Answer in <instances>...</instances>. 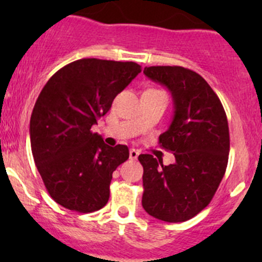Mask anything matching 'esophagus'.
<instances>
[{"mask_svg":"<svg viewBox=\"0 0 262 262\" xmlns=\"http://www.w3.org/2000/svg\"><path fill=\"white\" fill-rule=\"evenodd\" d=\"M138 156H139V152L137 149L129 150V158H130V160H137V158H138Z\"/></svg>","mask_w":262,"mask_h":262,"instance_id":"34e87169","label":"esophagus"}]
</instances>
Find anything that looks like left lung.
I'll list each match as a JSON object with an SVG mask.
<instances>
[{
  "instance_id": "left-lung-1",
  "label": "left lung",
  "mask_w": 262,
  "mask_h": 262,
  "mask_svg": "<svg viewBox=\"0 0 262 262\" xmlns=\"http://www.w3.org/2000/svg\"><path fill=\"white\" fill-rule=\"evenodd\" d=\"M143 72L172 95L175 115L158 142L176 161L165 166L152 155H139L143 166L142 205L161 221H189L212 202L226 172L229 153L226 112L212 87L194 71L152 66Z\"/></svg>"
}]
</instances>
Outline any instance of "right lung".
<instances>
[{
    "label": "right lung",
    "instance_id": "add662e5",
    "mask_svg": "<svg viewBox=\"0 0 262 262\" xmlns=\"http://www.w3.org/2000/svg\"><path fill=\"white\" fill-rule=\"evenodd\" d=\"M141 71L134 62L83 58L57 71L41 90L30 119L31 152L62 207L92 213L106 205L113 172L129 149L109 147L91 126Z\"/></svg>",
    "mask_w": 262,
    "mask_h": 262
}]
</instances>
